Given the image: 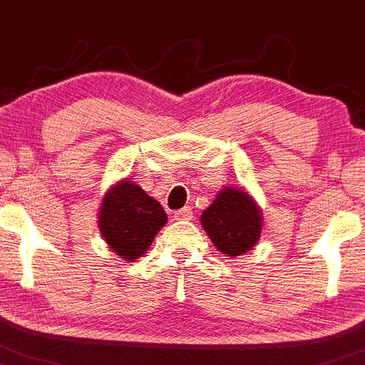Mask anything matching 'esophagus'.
Here are the masks:
<instances>
[{
  "label": "esophagus",
  "instance_id": "1",
  "mask_svg": "<svg viewBox=\"0 0 365 365\" xmlns=\"http://www.w3.org/2000/svg\"><path fill=\"white\" fill-rule=\"evenodd\" d=\"M175 218L176 220H190V218H192V208H190V206H185V208L178 210V212L175 213Z\"/></svg>",
  "mask_w": 365,
  "mask_h": 365
}]
</instances>
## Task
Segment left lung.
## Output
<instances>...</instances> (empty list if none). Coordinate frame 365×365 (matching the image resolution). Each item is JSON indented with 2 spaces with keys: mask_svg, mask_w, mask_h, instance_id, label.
Listing matches in <instances>:
<instances>
[{
  "mask_svg": "<svg viewBox=\"0 0 365 365\" xmlns=\"http://www.w3.org/2000/svg\"><path fill=\"white\" fill-rule=\"evenodd\" d=\"M201 224L218 252L237 257L259 241L262 215L250 194L236 187H225L202 212Z\"/></svg>",
  "mask_w": 365,
  "mask_h": 365,
  "instance_id": "8db88e82",
  "label": "left lung"
}]
</instances>
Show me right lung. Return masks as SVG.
Here are the masks:
<instances>
[{
    "mask_svg": "<svg viewBox=\"0 0 365 365\" xmlns=\"http://www.w3.org/2000/svg\"><path fill=\"white\" fill-rule=\"evenodd\" d=\"M98 222L108 247L120 259L134 260L147 253L168 217L160 202L140 185L120 180L103 197Z\"/></svg>",
    "mask_w": 365,
    "mask_h": 365,
    "instance_id": "1",
    "label": "right lung"
}]
</instances>
